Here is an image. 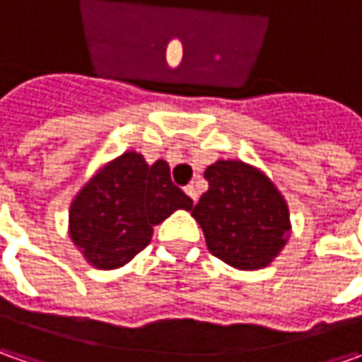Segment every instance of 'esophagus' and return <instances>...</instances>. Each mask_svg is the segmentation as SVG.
I'll return each instance as SVG.
<instances>
[{"label":"esophagus","mask_w":362,"mask_h":362,"mask_svg":"<svg viewBox=\"0 0 362 362\" xmlns=\"http://www.w3.org/2000/svg\"><path fill=\"white\" fill-rule=\"evenodd\" d=\"M185 193H187L189 197L193 199V203L197 202V187H195L193 183H191V185H187V187H185Z\"/></svg>","instance_id":"1"}]
</instances>
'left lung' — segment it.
Here are the masks:
<instances>
[{"mask_svg": "<svg viewBox=\"0 0 362 362\" xmlns=\"http://www.w3.org/2000/svg\"><path fill=\"white\" fill-rule=\"evenodd\" d=\"M209 189L191 216L202 226L209 252L238 270L266 268L290 235L282 193L243 160H216L205 169Z\"/></svg>", "mask_w": 362, "mask_h": 362, "instance_id": "1", "label": "left lung"}]
</instances>
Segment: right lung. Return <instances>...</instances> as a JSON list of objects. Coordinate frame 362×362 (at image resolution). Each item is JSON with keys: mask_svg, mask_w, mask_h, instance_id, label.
<instances>
[{"mask_svg": "<svg viewBox=\"0 0 362 362\" xmlns=\"http://www.w3.org/2000/svg\"><path fill=\"white\" fill-rule=\"evenodd\" d=\"M193 202L171 181L163 159L146 165L129 151L110 160L78 191L70 205V238L86 262L112 270L145 250L153 228Z\"/></svg>", "mask_w": 362, "mask_h": 362, "instance_id": "1", "label": "right lung"}]
</instances>
